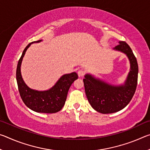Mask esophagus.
I'll list each match as a JSON object with an SVG mask.
<instances>
[{"instance_id": "obj_1", "label": "esophagus", "mask_w": 150, "mask_h": 150, "mask_svg": "<svg viewBox=\"0 0 150 150\" xmlns=\"http://www.w3.org/2000/svg\"><path fill=\"white\" fill-rule=\"evenodd\" d=\"M77 73H78L79 77H83V76L85 75V71L83 69H81L78 71Z\"/></svg>"}]
</instances>
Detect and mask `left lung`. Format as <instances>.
Masks as SVG:
<instances>
[{
  "label": "left lung",
  "instance_id": "1",
  "mask_svg": "<svg viewBox=\"0 0 150 150\" xmlns=\"http://www.w3.org/2000/svg\"><path fill=\"white\" fill-rule=\"evenodd\" d=\"M114 50L125 54L130 68L124 84L115 85L96 78L91 74L85 75L83 79L88 103L96 111L103 114L116 112L125 108L135 93L138 83V65L132 50L125 42H119Z\"/></svg>",
  "mask_w": 150,
  "mask_h": 150
}]
</instances>
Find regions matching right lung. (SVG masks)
<instances>
[{"mask_svg": "<svg viewBox=\"0 0 150 150\" xmlns=\"http://www.w3.org/2000/svg\"><path fill=\"white\" fill-rule=\"evenodd\" d=\"M42 40L33 42L27 45L22 52L16 69V81L19 93L24 103L30 109L36 112L55 113L64 106L68 91L74 81L78 79L77 73L63 75L52 88L46 91H38L30 88L23 80L21 74L22 59L32 44L40 43Z\"/></svg>", "mask_w": 150, "mask_h": 150, "instance_id": "obj_1", "label": "right lung"}]
</instances>
